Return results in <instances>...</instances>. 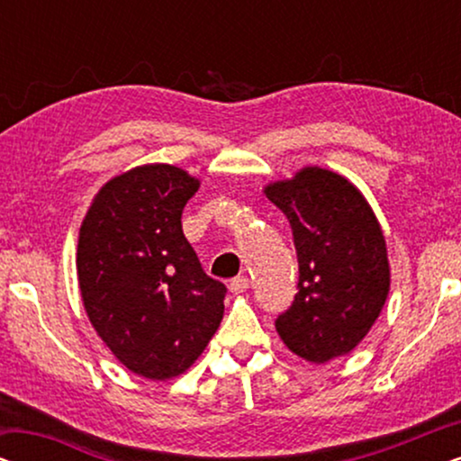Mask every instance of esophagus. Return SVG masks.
<instances>
[{"label":"esophagus","instance_id":"esophagus-1","mask_svg":"<svg viewBox=\"0 0 461 461\" xmlns=\"http://www.w3.org/2000/svg\"><path fill=\"white\" fill-rule=\"evenodd\" d=\"M230 292L232 294H243V292H248L249 289V279L248 276H235V279L230 281Z\"/></svg>","mask_w":461,"mask_h":461}]
</instances>
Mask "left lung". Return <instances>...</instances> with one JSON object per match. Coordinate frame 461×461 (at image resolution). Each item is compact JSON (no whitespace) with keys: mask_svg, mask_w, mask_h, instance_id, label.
I'll return each instance as SVG.
<instances>
[{"mask_svg":"<svg viewBox=\"0 0 461 461\" xmlns=\"http://www.w3.org/2000/svg\"><path fill=\"white\" fill-rule=\"evenodd\" d=\"M264 193L292 226L300 270L298 294L276 317V331L311 363L342 357L367 336L386 302L380 224L357 186L330 169L304 167Z\"/></svg>","mask_w":461,"mask_h":461,"instance_id":"left-lung-1","label":"left lung"}]
</instances>
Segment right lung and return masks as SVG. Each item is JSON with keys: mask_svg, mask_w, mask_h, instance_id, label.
Returning a JSON list of instances; mask_svg holds the SVG:
<instances>
[{"mask_svg": "<svg viewBox=\"0 0 461 461\" xmlns=\"http://www.w3.org/2000/svg\"><path fill=\"white\" fill-rule=\"evenodd\" d=\"M199 180L153 163L100 188L79 229L77 276L87 317L113 355L149 380L180 375L224 314L226 285L205 275L182 232Z\"/></svg>", "mask_w": 461, "mask_h": 461, "instance_id": "right-lung-1", "label": "right lung"}]
</instances>
